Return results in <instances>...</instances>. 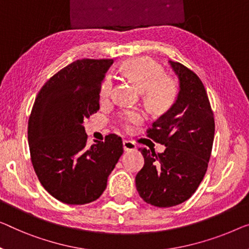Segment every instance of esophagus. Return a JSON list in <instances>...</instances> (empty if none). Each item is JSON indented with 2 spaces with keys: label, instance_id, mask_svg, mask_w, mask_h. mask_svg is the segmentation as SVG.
I'll use <instances>...</instances> for the list:
<instances>
[{
  "label": "esophagus",
  "instance_id": "esophagus-1",
  "mask_svg": "<svg viewBox=\"0 0 249 249\" xmlns=\"http://www.w3.org/2000/svg\"><path fill=\"white\" fill-rule=\"evenodd\" d=\"M124 151H134L136 150V144L132 141H123Z\"/></svg>",
  "mask_w": 249,
  "mask_h": 249
}]
</instances>
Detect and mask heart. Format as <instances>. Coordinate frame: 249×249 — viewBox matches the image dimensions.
<instances>
[{
  "label": "heart",
  "mask_w": 249,
  "mask_h": 249,
  "mask_svg": "<svg viewBox=\"0 0 249 249\" xmlns=\"http://www.w3.org/2000/svg\"><path fill=\"white\" fill-rule=\"evenodd\" d=\"M122 72L129 78L142 91L144 101L154 109H164L176 97L177 86L171 77L164 75L162 67L148 57L129 59L122 66ZM112 78L107 77L101 87V99L105 101L112 94ZM121 125L131 129L143 122V115L137 112H125L120 117Z\"/></svg>",
  "instance_id": "obj_1"
}]
</instances>
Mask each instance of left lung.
I'll use <instances>...</instances> for the list:
<instances>
[{
  "mask_svg": "<svg viewBox=\"0 0 249 249\" xmlns=\"http://www.w3.org/2000/svg\"><path fill=\"white\" fill-rule=\"evenodd\" d=\"M169 62L179 78L178 97L146 132L165 150L139 148L144 166L135 177L141 198L160 208L180 205L195 194L206 174L214 136L213 113L202 81L180 62Z\"/></svg>",
  "mask_w": 249,
  "mask_h": 249,
  "instance_id": "obj_1",
  "label": "left lung"
}]
</instances>
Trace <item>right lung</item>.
<instances>
[{
    "label": "right lung",
    "instance_id": "add662e5",
    "mask_svg": "<svg viewBox=\"0 0 249 249\" xmlns=\"http://www.w3.org/2000/svg\"><path fill=\"white\" fill-rule=\"evenodd\" d=\"M113 59H81L58 71L40 89L28 123L33 169L59 201L85 205L97 200L123 154V142L109 134L87 146L84 120L99 109L102 81Z\"/></svg>",
    "mask_w": 249,
    "mask_h": 249
}]
</instances>
